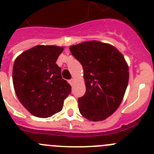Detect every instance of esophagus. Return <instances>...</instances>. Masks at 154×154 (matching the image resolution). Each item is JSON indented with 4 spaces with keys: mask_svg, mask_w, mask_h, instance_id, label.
I'll return each mask as SVG.
<instances>
[{
    "mask_svg": "<svg viewBox=\"0 0 154 154\" xmlns=\"http://www.w3.org/2000/svg\"><path fill=\"white\" fill-rule=\"evenodd\" d=\"M75 80L74 79H70L69 80V83H70V85H74V83H75Z\"/></svg>",
    "mask_w": 154,
    "mask_h": 154,
    "instance_id": "34e87169",
    "label": "esophagus"
}]
</instances>
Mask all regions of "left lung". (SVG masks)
I'll use <instances>...</instances> for the list:
<instances>
[{
  "label": "left lung",
  "instance_id": "1",
  "mask_svg": "<svg viewBox=\"0 0 154 154\" xmlns=\"http://www.w3.org/2000/svg\"><path fill=\"white\" fill-rule=\"evenodd\" d=\"M83 68L86 91L79 98L80 113L91 121H102L119 108L129 82L124 56L112 45L89 41L69 48Z\"/></svg>",
  "mask_w": 154,
  "mask_h": 154
}]
</instances>
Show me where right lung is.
<instances>
[{"mask_svg":"<svg viewBox=\"0 0 154 154\" xmlns=\"http://www.w3.org/2000/svg\"><path fill=\"white\" fill-rule=\"evenodd\" d=\"M64 48L37 45L16 58L13 84L19 101L30 113L39 118L60 112L71 85L62 78L56 61Z\"/></svg>","mask_w":154,"mask_h":154,"instance_id":"obj_1","label":"right lung"}]
</instances>
